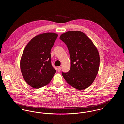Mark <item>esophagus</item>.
<instances>
[{
    "mask_svg": "<svg viewBox=\"0 0 124 124\" xmlns=\"http://www.w3.org/2000/svg\"><path fill=\"white\" fill-rule=\"evenodd\" d=\"M61 66H58V68H57V69H58V71H61Z\"/></svg>",
    "mask_w": 124,
    "mask_h": 124,
    "instance_id": "34e87169",
    "label": "esophagus"
}]
</instances>
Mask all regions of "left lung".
<instances>
[{"instance_id":"8db88e82","label":"left lung","mask_w":124,"mask_h":124,"mask_svg":"<svg viewBox=\"0 0 124 124\" xmlns=\"http://www.w3.org/2000/svg\"><path fill=\"white\" fill-rule=\"evenodd\" d=\"M60 39L67 45L71 58V68L62 72L66 81L78 90L90 86L98 73L99 54L92 41L84 33L77 31L62 34Z\"/></svg>"}]
</instances>
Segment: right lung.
Masks as SVG:
<instances>
[{
	"label": "right lung",
	"instance_id": "right-lung-1",
	"mask_svg": "<svg viewBox=\"0 0 124 124\" xmlns=\"http://www.w3.org/2000/svg\"><path fill=\"white\" fill-rule=\"evenodd\" d=\"M57 37V34L53 32L36 36L23 51L20 70L24 79L32 88L47 85L56 71L52 65L51 50Z\"/></svg>",
	"mask_w": 124,
	"mask_h": 124
}]
</instances>
